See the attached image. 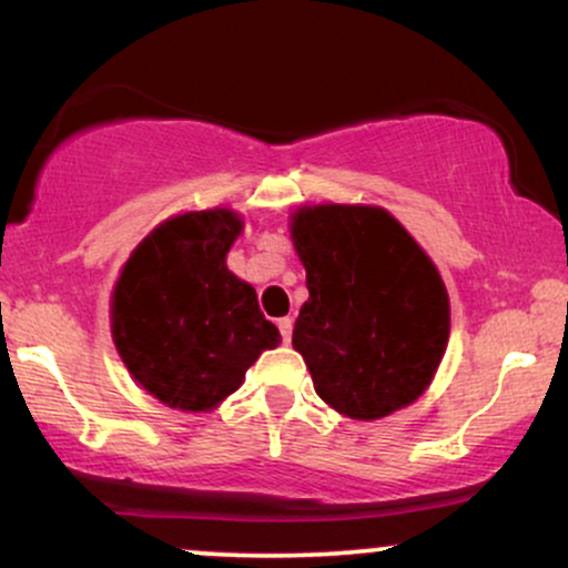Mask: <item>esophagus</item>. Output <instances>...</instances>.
I'll return each instance as SVG.
<instances>
[{
	"label": "esophagus",
	"mask_w": 568,
	"mask_h": 568,
	"mask_svg": "<svg viewBox=\"0 0 568 568\" xmlns=\"http://www.w3.org/2000/svg\"><path fill=\"white\" fill-rule=\"evenodd\" d=\"M277 328H280V334H283V342L288 344L291 342V334H293V321H291V317H280Z\"/></svg>",
	"instance_id": "1"
}]
</instances>
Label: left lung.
<instances>
[{
	"mask_svg": "<svg viewBox=\"0 0 568 568\" xmlns=\"http://www.w3.org/2000/svg\"><path fill=\"white\" fill-rule=\"evenodd\" d=\"M288 226L310 288L293 349L315 393L361 422L410 406L433 382L452 331L438 266L376 205H302Z\"/></svg>",
	"mask_w": 568,
	"mask_h": 568,
	"instance_id": "8db88e82",
	"label": "left lung"
}]
</instances>
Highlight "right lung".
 <instances>
[{"label":"right lung","mask_w":568,"mask_h":568,"mask_svg":"<svg viewBox=\"0 0 568 568\" xmlns=\"http://www.w3.org/2000/svg\"><path fill=\"white\" fill-rule=\"evenodd\" d=\"M243 232L230 207L162 221L135 245L112 291V338L149 395L179 410H213L280 331L226 253Z\"/></svg>","instance_id":"1"}]
</instances>
